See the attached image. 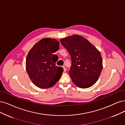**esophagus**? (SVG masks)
Wrapping results in <instances>:
<instances>
[{
    "mask_svg": "<svg viewBox=\"0 0 125 125\" xmlns=\"http://www.w3.org/2000/svg\"><path fill=\"white\" fill-rule=\"evenodd\" d=\"M63 70H64V72H65L66 71V68L65 67V66H63Z\"/></svg>",
    "mask_w": 125,
    "mask_h": 125,
    "instance_id": "obj_1",
    "label": "esophagus"
}]
</instances>
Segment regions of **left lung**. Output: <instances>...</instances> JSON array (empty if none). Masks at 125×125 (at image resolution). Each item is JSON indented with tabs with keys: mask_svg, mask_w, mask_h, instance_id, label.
Wrapping results in <instances>:
<instances>
[{
	"mask_svg": "<svg viewBox=\"0 0 125 125\" xmlns=\"http://www.w3.org/2000/svg\"><path fill=\"white\" fill-rule=\"evenodd\" d=\"M60 42L71 55L72 66L68 73L73 83L82 89L94 84L103 67L99 51L79 35L67 36Z\"/></svg>",
	"mask_w": 125,
	"mask_h": 125,
	"instance_id": "1",
	"label": "left lung"
}]
</instances>
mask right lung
I'll return each mask as SVG.
<instances>
[{
	"instance_id": "1",
	"label": "right lung",
	"mask_w": 125,
	"mask_h": 125,
	"mask_svg": "<svg viewBox=\"0 0 125 125\" xmlns=\"http://www.w3.org/2000/svg\"><path fill=\"white\" fill-rule=\"evenodd\" d=\"M59 49L58 41L44 38L37 42L28 53L26 71L32 82L38 87L50 88L61 78L63 68L55 65L58 57L53 54Z\"/></svg>"
}]
</instances>
